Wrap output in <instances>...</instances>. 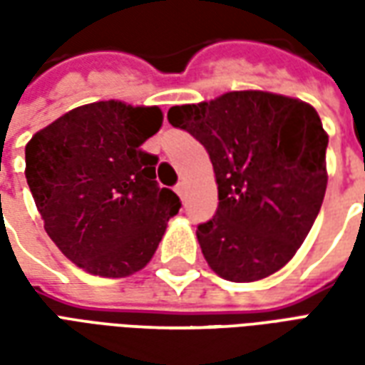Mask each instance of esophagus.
I'll list each match as a JSON object with an SVG mask.
<instances>
[{
	"mask_svg": "<svg viewBox=\"0 0 365 365\" xmlns=\"http://www.w3.org/2000/svg\"><path fill=\"white\" fill-rule=\"evenodd\" d=\"M175 193H178V195L183 199V195H185V183L183 182L178 183V185H175Z\"/></svg>",
	"mask_w": 365,
	"mask_h": 365,
	"instance_id": "obj_1",
	"label": "esophagus"
}]
</instances>
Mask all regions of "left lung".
<instances>
[{"instance_id":"obj_1","label":"left lung","mask_w":365,"mask_h":365,"mask_svg":"<svg viewBox=\"0 0 365 365\" xmlns=\"http://www.w3.org/2000/svg\"><path fill=\"white\" fill-rule=\"evenodd\" d=\"M168 120L209 152L219 207L197 227L209 268L258 282L295 256L327 191L329 135L313 105L260 90L175 105Z\"/></svg>"}]
</instances>
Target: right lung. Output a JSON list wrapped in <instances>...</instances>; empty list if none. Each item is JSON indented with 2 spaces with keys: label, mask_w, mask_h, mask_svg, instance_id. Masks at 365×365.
Segmentation results:
<instances>
[{
  "label": "right lung",
  "mask_w": 365,
  "mask_h": 365,
  "mask_svg": "<svg viewBox=\"0 0 365 365\" xmlns=\"http://www.w3.org/2000/svg\"><path fill=\"white\" fill-rule=\"evenodd\" d=\"M162 119L156 105L96 101L64 113L25 146V178L44 230L88 274L143 269L182 207L156 182L158 158L140 148Z\"/></svg>",
  "instance_id": "right-lung-1"
}]
</instances>
